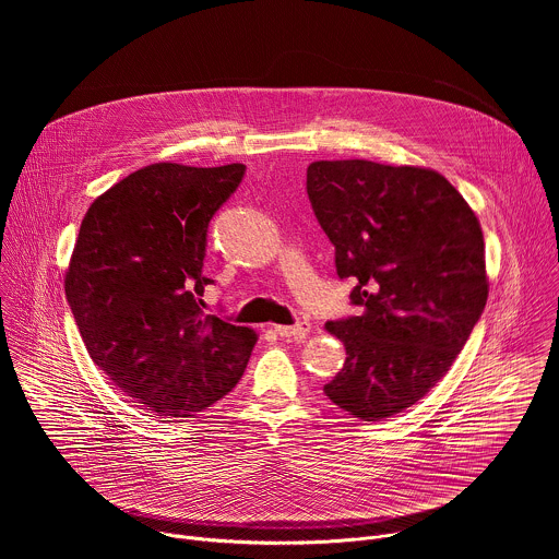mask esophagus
<instances>
[{"label":"esophagus","instance_id":"esophagus-1","mask_svg":"<svg viewBox=\"0 0 559 559\" xmlns=\"http://www.w3.org/2000/svg\"><path fill=\"white\" fill-rule=\"evenodd\" d=\"M309 323H305V321H300V323H296V325H276L274 328V332L281 336V338H294V341H300V338H305L307 334H309Z\"/></svg>","mask_w":559,"mask_h":559}]
</instances>
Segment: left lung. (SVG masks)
<instances>
[{"mask_svg":"<svg viewBox=\"0 0 559 559\" xmlns=\"http://www.w3.org/2000/svg\"><path fill=\"white\" fill-rule=\"evenodd\" d=\"M307 197L360 309L325 325L347 360L323 389L360 420L401 414L449 371L485 311L483 227L442 175L414 166L316 162Z\"/></svg>","mask_w":559,"mask_h":559,"instance_id":"left-lung-1","label":"left lung"}]
</instances>
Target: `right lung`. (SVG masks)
Here are the masks:
<instances>
[{
    "label": "right lung",
    "mask_w": 559,
    "mask_h": 559,
    "mask_svg": "<svg viewBox=\"0 0 559 559\" xmlns=\"http://www.w3.org/2000/svg\"><path fill=\"white\" fill-rule=\"evenodd\" d=\"M243 164H152L88 207L66 298L93 362L162 418H190L241 380L257 334L203 311L207 227Z\"/></svg>",
    "instance_id": "right-lung-1"
}]
</instances>
